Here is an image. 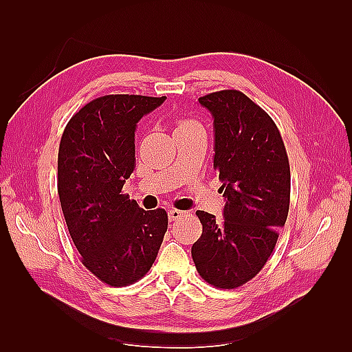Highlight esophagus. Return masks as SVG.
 Listing matches in <instances>:
<instances>
[{
  "instance_id": "esophagus-1",
  "label": "esophagus",
  "mask_w": 352,
  "mask_h": 352,
  "mask_svg": "<svg viewBox=\"0 0 352 352\" xmlns=\"http://www.w3.org/2000/svg\"><path fill=\"white\" fill-rule=\"evenodd\" d=\"M183 216H186V212H183V210H177V208H170V210L168 212V218H169V221L182 219Z\"/></svg>"
}]
</instances>
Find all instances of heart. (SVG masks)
<instances>
[{
	"label": "heart",
	"mask_w": 352,
	"mask_h": 352,
	"mask_svg": "<svg viewBox=\"0 0 352 352\" xmlns=\"http://www.w3.org/2000/svg\"><path fill=\"white\" fill-rule=\"evenodd\" d=\"M199 125L197 121H192V119H180L177 122V130H183V129H189V126H195Z\"/></svg>",
	"instance_id": "1"
}]
</instances>
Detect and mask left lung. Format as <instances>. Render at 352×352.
I'll return each mask as SVG.
<instances>
[{
  "label": "left lung",
  "instance_id": "left-lung-1",
  "mask_svg": "<svg viewBox=\"0 0 352 352\" xmlns=\"http://www.w3.org/2000/svg\"><path fill=\"white\" fill-rule=\"evenodd\" d=\"M214 124L213 168L227 198L223 221L198 210L203 234L192 246L198 274L218 289L254 278L278 241L290 204V166L272 118L236 89L204 95Z\"/></svg>",
  "mask_w": 352,
  "mask_h": 352
}]
</instances>
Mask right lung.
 Instances as JSON below:
<instances>
[{
    "label": "right lung",
    "mask_w": 352,
    "mask_h": 352,
    "mask_svg": "<svg viewBox=\"0 0 352 352\" xmlns=\"http://www.w3.org/2000/svg\"><path fill=\"white\" fill-rule=\"evenodd\" d=\"M166 96L104 95L66 124L57 192L81 263L109 286H129L151 269L168 230L164 208L144 210L122 192L136 168L134 131Z\"/></svg>",
    "instance_id": "right-lung-1"
}]
</instances>
